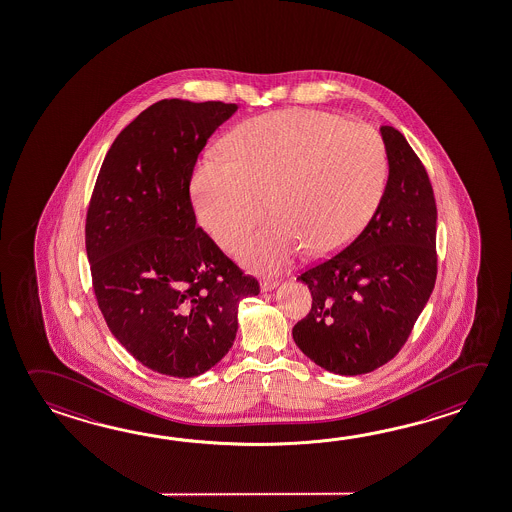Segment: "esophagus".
Masks as SVG:
<instances>
[{
	"label": "esophagus",
	"instance_id": "esophagus-1",
	"mask_svg": "<svg viewBox=\"0 0 512 512\" xmlns=\"http://www.w3.org/2000/svg\"><path fill=\"white\" fill-rule=\"evenodd\" d=\"M279 286V280L275 279H264L261 282V290L262 291H271L275 290Z\"/></svg>",
	"mask_w": 512,
	"mask_h": 512
}]
</instances>
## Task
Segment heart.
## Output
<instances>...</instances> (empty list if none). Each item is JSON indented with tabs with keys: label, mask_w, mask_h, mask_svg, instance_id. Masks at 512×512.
Returning <instances> with one entry per match:
<instances>
[{
	"label": "heart",
	"mask_w": 512,
	"mask_h": 512,
	"mask_svg": "<svg viewBox=\"0 0 512 512\" xmlns=\"http://www.w3.org/2000/svg\"><path fill=\"white\" fill-rule=\"evenodd\" d=\"M228 155L208 154L193 174L199 221L232 250L268 208L262 230L239 248L253 268L280 270L306 248L342 250L377 212L387 150L373 126L317 110L255 117L228 137Z\"/></svg>",
	"instance_id": "heart-1"
}]
</instances>
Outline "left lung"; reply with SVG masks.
Returning a JSON list of instances; mask_svg holds the SVG:
<instances>
[{"instance_id":"8db88e82","label":"left lung","mask_w":512,"mask_h":512,"mask_svg":"<svg viewBox=\"0 0 512 512\" xmlns=\"http://www.w3.org/2000/svg\"><path fill=\"white\" fill-rule=\"evenodd\" d=\"M389 177L377 212L357 239L299 275L311 309L293 340L317 366L364 375L384 366L413 331L436 280V203L415 150L382 126Z\"/></svg>"}]
</instances>
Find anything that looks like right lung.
Here are the masks:
<instances>
[{
	"label": "right lung",
	"instance_id": "1",
	"mask_svg": "<svg viewBox=\"0 0 512 512\" xmlns=\"http://www.w3.org/2000/svg\"><path fill=\"white\" fill-rule=\"evenodd\" d=\"M237 105L163 99L110 146L85 226L92 286L112 335L143 366L192 378L237 335L239 302L259 282L197 226L190 181L197 157Z\"/></svg>",
	"mask_w": 512,
	"mask_h": 512
}]
</instances>
